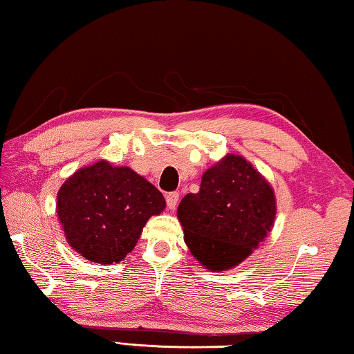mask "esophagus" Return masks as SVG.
I'll return each instance as SVG.
<instances>
[{
  "mask_svg": "<svg viewBox=\"0 0 354 354\" xmlns=\"http://www.w3.org/2000/svg\"><path fill=\"white\" fill-rule=\"evenodd\" d=\"M178 202H179V194L178 192H171L167 195V207L168 209L175 211L178 207Z\"/></svg>",
  "mask_w": 354,
  "mask_h": 354,
  "instance_id": "obj_1",
  "label": "esophagus"
}]
</instances>
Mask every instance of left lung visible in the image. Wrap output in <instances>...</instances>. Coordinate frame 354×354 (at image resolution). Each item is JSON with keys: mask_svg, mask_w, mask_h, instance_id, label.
I'll return each instance as SVG.
<instances>
[{"mask_svg": "<svg viewBox=\"0 0 354 354\" xmlns=\"http://www.w3.org/2000/svg\"><path fill=\"white\" fill-rule=\"evenodd\" d=\"M176 214L191 254L208 270L225 272L266 240L277 197L251 162L227 154L203 173L200 191L187 194Z\"/></svg>", "mask_w": 354, "mask_h": 354, "instance_id": "obj_1", "label": "left lung"}]
</instances>
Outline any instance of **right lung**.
Wrapping results in <instances>:
<instances>
[{
  "label": "right lung",
  "mask_w": 354,
  "mask_h": 354,
  "mask_svg": "<svg viewBox=\"0 0 354 354\" xmlns=\"http://www.w3.org/2000/svg\"><path fill=\"white\" fill-rule=\"evenodd\" d=\"M154 184L131 170L98 160L62 184L57 216L66 241L84 259L120 262L133 250L151 216L165 209Z\"/></svg>",
  "instance_id": "add662e5"
}]
</instances>
